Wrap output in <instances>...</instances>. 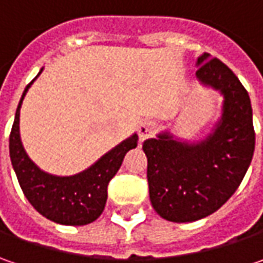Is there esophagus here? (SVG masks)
Segmentation results:
<instances>
[{
	"instance_id": "1",
	"label": "esophagus",
	"mask_w": 263,
	"mask_h": 263,
	"mask_svg": "<svg viewBox=\"0 0 263 263\" xmlns=\"http://www.w3.org/2000/svg\"><path fill=\"white\" fill-rule=\"evenodd\" d=\"M155 132H157V126L152 121H143L139 126V128H137V133H139V139L140 140H146L151 136H154Z\"/></svg>"
}]
</instances>
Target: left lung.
Wrapping results in <instances>:
<instances>
[{"label": "left lung", "mask_w": 263, "mask_h": 263, "mask_svg": "<svg viewBox=\"0 0 263 263\" xmlns=\"http://www.w3.org/2000/svg\"><path fill=\"white\" fill-rule=\"evenodd\" d=\"M197 80L224 96L222 114L206 139L180 142L168 132L147 139L149 197L159 217L192 222L214 214L240 186L255 151L248 90L218 58L197 57Z\"/></svg>", "instance_id": "1"}]
</instances>
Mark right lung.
<instances>
[{"instance_id": "right-lung-1", "label": "right lung", "mask_w": 263, "mask_h": 263, "mask_svg": "<svg viewBox=\"0 0 263 263\" xmlns=\"http://www.w3.org/2000/svg\"><path fill=\"white\" fill-rule=\"evenodd\" d=\"M32 83L33 80L22 95L10 133V158L17 180L27 200L41 215L63 226L90 224L102 214L108 197V183L120 170L127 152L137 146V135L123 140L83 173L70 177L48 174L27 157L20 140V106Z\"/></svg>"}]
</instances>
